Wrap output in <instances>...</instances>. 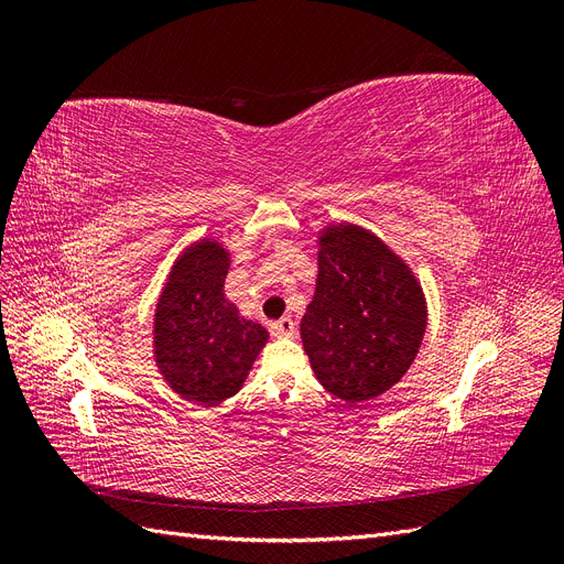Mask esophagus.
Wrapping results in <instances>:
<instances>
[{"instance_id":"obj_1","label":"esophagus","mask_w":564,"mask_h":564,"mask_svg":"<svg viewBox=\"0 0 564 564\" xmlns=\"http://www.w3.org/2000/svg\"><path fill=\"white\" fill-rule=\"evenodd\" d=\"M270 332L275 336H294L296 334V322L292 317H282L270 324Z\"/></svg>"}]
</instances>
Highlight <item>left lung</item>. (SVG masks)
I'll return each instance as SVG.
<instances>
[{
    "instance_id": "1",
    "label": "left lung",
    "mask_w": 564,
    "mask_h": 564,
    "mask_svg": "<svg viewBox=\"0 0 564 564\" xmlns=\"http://www.w3.org/2000/svg\"><path fill=\"white\" fill-rule=\"evenodd\" d=\"M317 242V284L301 338L317 381L352 406L404 377L429 311L412 268L373 232L338 224Z\"/></svg>"
}]
</instances>
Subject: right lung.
<instances>
[{
    "label": "right lung",
    "instance_id": "1",
    "mask_svg": "<svg viewBox=\"0 0 564 564\" xmlns=\"http://www.w3.org/2000/svg\"><path fill=\"white\" fill-rule=\"evenodd\" d=\"M228 249L216 240L187 247L169 272L158 301L155 362L183 400L214 406L242 388L268 344L259 322L240 317L224 294Z\"/></svg>",
    "mask_w": 564,
    "mask_h": 564
}]
</instances>
